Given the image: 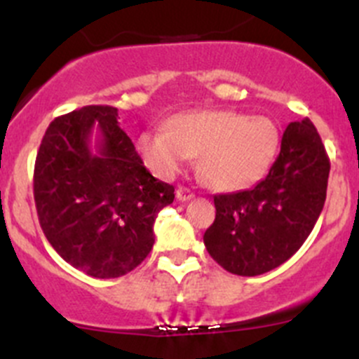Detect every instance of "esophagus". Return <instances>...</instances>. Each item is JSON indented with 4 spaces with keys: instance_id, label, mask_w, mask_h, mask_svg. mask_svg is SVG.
Instances as JSON below:
<instances>
[{
    "instance_id": "1",
    "label": "esophagus",
    "mask_w": 359,
    "mask_h": 359,
    "mask_svg": "<svg viewBox=\"0 0 359 359\" xmlns=\"http://www.w3.org/2000/svg\"><path fill=\"white\" fill-rule=\"evenodd\" d=\"M175 194H177V200L179 201H189L194 198V193L191 189H187V187H179Z\"/></svg>"
}]
</instances>
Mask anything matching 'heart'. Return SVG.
I'll return each mask as SVG.
<instances>
[{
  "label": "heart",
  "instance_id": "b5f03b06",
  "mask_svg": "<svg viewBox=\"0 0 359 359\" xmlns=\"http://www.w3.org/2000/svg\"><path fill=\"white\" fill-rule=\"evenodd\" d=\"M280 132L266 116L203 109L170 118L168 130L153 128L139 135L144 163L158 177L172 179L200 156L198 168L217 191L247 189L269 172L278 154Z\"/></svg>",
  "mask_w": 359,
  "mask_h": 359
}]
</instances>
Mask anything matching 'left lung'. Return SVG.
Masks as SVG:
<instances>
[{
	"label": "left lung",
	"mask_w": 359,
	"mask_h": 359,
	"mask_svg": "<svg viewBox=\"0 0 359 359\" xmlns=\"http://www.w3.org/2000/svg\"><path fill=\"white\" fill-rule=\"evenodd\" d=\"M330 159L309 119L293 121L269 173L255 187L217 194L215 220L203 241L238 276H259L302 247L327 200Z\"/></svg>",
	"instance_id": "1"
}]
</instances>
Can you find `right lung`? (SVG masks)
<instances>
[{"label":"right lung","instance_id":"right-lung-1","mask_svg":"<svg viewBox=\"0 0 359 359\" xmlns=\"http://www.w3.org/2000/svg\"><path fill=\"white\" fill-rule=\"evenodd\" d=\"M173 191L147 172L116 107L59 116L43 135L34 165L39 224L55 252L88 276H123L149 255L154 220Z\"/></svg>","mask_w":359,"mask_h":359}]
</instances>
